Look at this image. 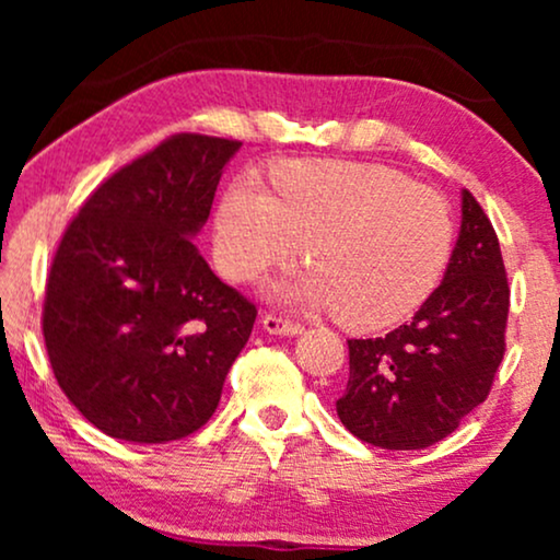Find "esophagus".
I'll return each instance as SVG.
<instances>
[{
	"mask_svg": "<svg viewBox=\"0 0 560 560\" xmlns=\"http://www.w3.org/2000/svg\"><path fill=\"white\" fill-rule=\"evenodd\" d=\"M262 326H265L267 334H275V336H298V334H303V326L298 324V320L275 316V313H265Z\"/></svg>",
	"mask_w": 560,
	"mask_h": 560,
	"instance_id": "1",
	"label": "esophagus"
}]
</instances>
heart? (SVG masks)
<instances>
[{
    "label": "heart",
    "mask_w": 560,
    "mask_h": 560,
    "mask_svg": "<svg viewBox=\"0 0 560 560\" xmlns=\"http://www.w3.org/2000/svg\"><path fill=\"white\" fill-rule=\"evenodd\" d=\"M213 257L232 280H252L301 252L311 267L270 293L336 308L357 331L408 318L439 285L451 257V211L433 188L372 163H290L275 196L257 175L229 183L217 209Z\"/></svg>",
    "instance_id": "heart-1"
}]
</instances>
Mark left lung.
<instances>
[{"label":"left lung","instance_id":"obj_1","mask_svg":"<svg viewBox=\"0 0 560 560\" xmlns=\"http://www.w3.org/2000/svg\"><path fill=\"white\" fill-rule=\"evenodd\" d=\"M510 288L487 213L462 190V229L446 275L410 324L349 339L347 393L336 400L357 439L389 451L425 448L487 400L504 354Z\"/></svg>","mask_w":560,"mask_h":560}]
</instances>
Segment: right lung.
Returning a JSON list of instances; mask_svg holds the SVG:
<instances>
[{
  "instance_id": "obj_1",
  "label": "right lung",
  "mask_w": 560,
  "mask_h": 560,
  "mask_svg": "<svg viewBox=\"0 0 560 560\" xmlns=\"http://www.w3.org/2000/svg\"><path fill=\"white\" fill-rule=\"evenodd\" d=\"M242 142L175 135L104 180L68 224L45 290L52 374L119 441L186 439L213 416L257 308L190 240Z\"/></svg>"
}]
</instances>
